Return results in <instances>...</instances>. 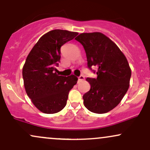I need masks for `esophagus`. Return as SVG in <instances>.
Returning <instances> with one entry per match:
<instances>
[{
	"label": "esophagus",
	"instance_id": "34e87169",
	"mask_svg": "<svg viewBox=\"0 0 150 150\" xmlns=\"http://www.w3.org/2000/svg\"><path fill=\"white\" fill-rule=\"evenodd\" d=\"M84 80V77L83 76V75H80V76L78 77V80L79 81H82Z\"/></svg>",
	"mask_w": 150,
	"mask_h": 150
}]
</instances>
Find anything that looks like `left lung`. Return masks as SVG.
Instances as JSON below:
<instances>
[{
  "label": "left lung",
  "instance_id": "8db88e82",
  "mask_svg": "<svg viewBox=\"0 0 150 150\" xmlns=\"http://www.w3.org/2000/svg\"><path fill=\"white\" fill-rule=\"evenodd\" d=\"M75 40L84 47L88 68H98L96 78L86 80L91 88L83 96L84 106L97 114L108 112L120 103L129 89L131 70L127 58L100 32L81 33Z\"/></svg>",
  "mask_w": 150,
  "mask_h": 150
}]
</instances>
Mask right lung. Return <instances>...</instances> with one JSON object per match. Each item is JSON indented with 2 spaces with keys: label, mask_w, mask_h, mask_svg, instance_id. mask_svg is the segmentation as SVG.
<instances>
[{
  "label": "right lung",
  "mask_w": 150,
  "mask_h": 150,
  "mask_svg": "<svg viewBox=\"0 0 150 150\" xmlns=\"http://www.w3.org/2000/svg\"><path fill=\"white\" fill-rule=\"evenodd\" d=\"M78 35L66 30H52L44 34L30 50L22 69L26 92L34 105L46 114L62 110L70 90L77 84L74 75L57 74L61 47Z\"/></svg>",
  "instance_id": "right-lung-1"
}]
</instances>
